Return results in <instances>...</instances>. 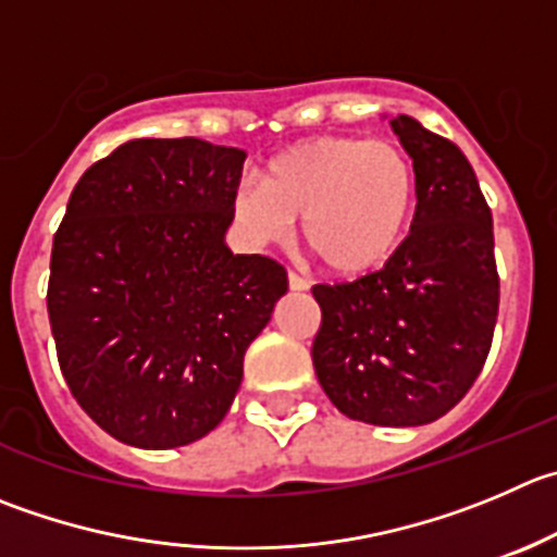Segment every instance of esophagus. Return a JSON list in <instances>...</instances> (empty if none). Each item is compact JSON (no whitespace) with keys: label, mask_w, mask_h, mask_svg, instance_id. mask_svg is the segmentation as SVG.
Masks as SVG:
<instances>
[{"label":"esophagus","mask_w":557,"mask_h":557,"mask_svg":"<svg viewBox=\"0 0 557 557\" xmlns=\"http://www.w3.org/2000/svg\"><path fill=\"white\" fill-rule=\"evenodd\" d=\"M311 284L306 282L304 275H298V273H289V289H293V293H306V289H309Z\"/></svg>","instance_id":"34e87169"}]
</instances>
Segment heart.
I'll return each instance as SVG.
<instances>
[{
	"mask_svg": "<svg viewBox=\"0 0 557 557\" xmlns=\"http://www.w3.org/2000/svg\"><path fill=\"white\" fill-rule=\"evenodd\" d=\"M418 208V172L396 141L314 136L289 145L243 183L232 215L257 243H284L304 221L311 257L331 275L377 273L405 246Z\"/></svg>",
	"mask_w": 557,
	"mask_h": 557,
	"instance_id": "heart-1",
	"label": "heart"
}]
</instances>
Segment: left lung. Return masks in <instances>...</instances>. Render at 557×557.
<instances>
[{"instance_id":"left-lung-1","label":"left lung","mask_w":557,"mask_h":557,"mask_svg":"<svg viewBox=\"0 0 557 557\" xmlns=\"http://www.w3.org/2000/svg\"><path fill=\"white\" fill-rule=\"evenodd\" d=\"M418 172L401 251L352 284H317V380L352 421L421 426L470 391L490 355L500 282L492 213L454 141L412 116L391 120Z\"/></svg>"}]
</instances>
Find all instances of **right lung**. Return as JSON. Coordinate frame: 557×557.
<instances>
[{"mask_svg": "<svg viewBox=\"0 0 557 557\" xmlns=\"http://www.w3.org/2000/svg\"><path fill=\"white\" fill-rule=\"evenodd\" d=\"M246 152L134 139L76 183L54 235L49 320L73 399L114 441L177 448L224 421L287 270L224 235Z\"/></svg>", "mask_w": 557, "mask_h": 557, "instance_id": "1", "label": "right lung"}]
</instances>
